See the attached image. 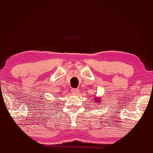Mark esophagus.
Instances as JSON below:
<instances>
[{
	"instance_id": "1",
	"label": "esophagus",
	"mask_w": 153,
	"mask_h": 153,
	"mask_svg": "<svg viewBox=\"0 0 153 153\" xmlns=\"http://www.w3.org/2000/svg\"><path fill=\"white\" fill-rule=\"evenodd\" d=\"M71 92L75 94H77L79 93V90L77 88H72L71 90Z\"/></svg>"
}]
</instances>
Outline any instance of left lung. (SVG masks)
<instances>
[{
    "mask_svg": "<svg viewBox=\"0 0 153 153\" xmlns=\"http://www.w3.org/2000/svg\"><path fill=\"white\" fill-rule=\"evenodd\" d=\"M98 100H94V104H96V102H98Z\"/></svg>",
    "mask_w": 153,
    "mask_h": 153,
    "instance_id": "1",
    "label": "left lung"
}]
</instances>
